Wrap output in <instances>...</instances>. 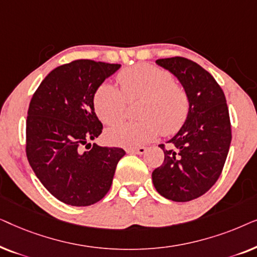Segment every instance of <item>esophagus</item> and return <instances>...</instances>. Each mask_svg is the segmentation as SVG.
I'll return each mask as SVG.
<instances>
[{
	"instance_id": "obj_1",
	"label": "esophagus",
	"mask_w": 257,
	"mask_h": 257,
	"mask_svg": "<svg viewBox=\"0 0 257 257\" xmlns=\"http://www.w3.org/2000/svg\"><path fill=\"white\" fill-rule=\"evenodd\" d=\"M146 147H137V149H127L126 152L132 153V154H144L146 152Z\"/></svg>"
}]
</instances>
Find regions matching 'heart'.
<instances>
[{
  "label": "heart",
  "mask_w": 257,
  "mask_h": 257,
  "mask_svg": "<svg viewBox=\"0 0 257 257\" xmlns=\"http://www.w3.org/2000/svg\"><path fill=\"white\" fill-rule=\"evenodd\" d=\"M120 89L103 83L93 94V107L104 124L113 125L125 115L127 101L140 99L138 114L142 119L125 121L105 133L112 145L137 147L159 135H173L187 120L189 97L186 90L174 83L167 70L152 64H137L124 69L117 77Z\"/></svg>",
  "instance_id": "b5f03b06"
}]
</instances>
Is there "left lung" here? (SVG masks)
I'll return each instance as SVG.
<instances>
[{"instance_id": "1", "label": "left lung", "mask_w": 257, "mask_h": 257, "mask_svg": "<svg viewBox=\"0 0 257 257\" xmlns=\"http://www.w3.org/2000/svg\"><path fill=\"white\" fill-rule=\"evenodd\" d=\"M177 77L189 97L187 120L163 149L165 159L152 173L157 192L177 202H187L209 191L226 163L231 128L226 97L214 77L184 57L157 59Z\"/></svg>"}]
</instances>
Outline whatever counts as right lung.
Segmentation results:
<instances>
[{
    "instance_id": "right-lung-1",
    "label": "right lung",
    "mask_w": 257,
    "mask_h": 257,
    "mask_svg": "<svg viewBox=\"0 0 257 257\" xmlns=\"http://www.w3.org/2000/svg\"><path fill=\"white\" fill-rule=\"evenodd\" d=\"M120 64L77 59L52 70L38 86L27 117L26 152L42 185L59 201L90 206L110 191L119 147L91 145L103 124L93 94Z\"/></svg>"
}]
</instances>
